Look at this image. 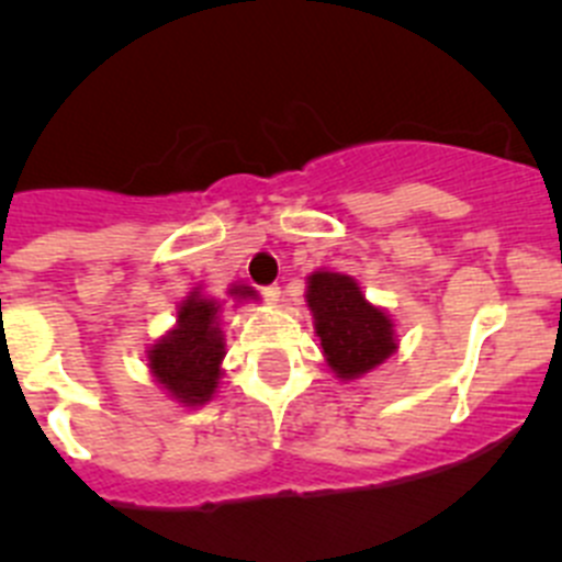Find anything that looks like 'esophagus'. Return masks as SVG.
Listing matches in <instances>:
<instances>
[{"mask_svg":"<svg viewBox=\"0 0 562 562\" xmlns=\"http://www.w3.org/2000/svg\"><path fill=\"white\" fill-rule=\"evenodd\" d=\"M260 293H263V299H266V302H269V305H277V302H280V288H277V285L263 288V291H260Z\"/></svg>","mask_w":562,"mask_h":562,"instance_id":"obj_1","label":"esophagus"}]
</instances>
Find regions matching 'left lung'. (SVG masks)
I'll use <instances>...</instances> for the list:
<instances>
[{
    "label": "left lung",
    "instance_id": "1",
    "mask_svg": "<svg viewBox=\"0 0 562 562\" xmlns=\"http://www.w3.org/2000/svg\"><path fill=\"white\" fill-rule=\"evenodd\" d=\"M305 302L324 360L340 382L369 374L400 349L391 313L369 302L355 277L329 269L313 271Z\"/></svg>",
    "mask_w": 562,
    "mask_h": 562
}]
</instances>
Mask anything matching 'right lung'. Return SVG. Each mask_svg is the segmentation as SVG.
Masks as SVG:
<instances>
[{
	"instance_id": "1",
	"label": "right lung",
	"mask_w": 562,
	"mask_h": 562,
	"mask_svg": "<svg viewBox=\"0 0 562 562\" xmlns=\"http://www.w3.org/2000/svg\"><path fill=\"white\" fill-rule=\"evenodd\" d=\"M227 296L235 305L255 299V288L233 282ZM224 302L193 288L177 305L175 327L146 346V369L157 387L182 407H202L218 393L224 363Z\"/></svg>"
}]
</instances>
